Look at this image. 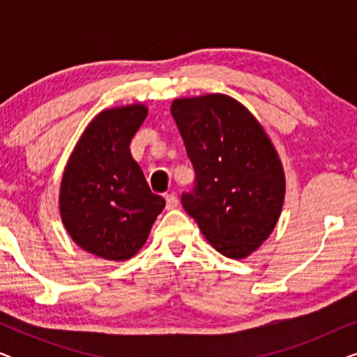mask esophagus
<instances>
[{
    "mask_svg": "<svg viewBox=\"0 0 357 357\" xmlns=\"http://www.w3.org/2000/svg\"><path fill=\"white\" fill-rule=\"evenodd\" d=\"M178 206V199L174 193H167L165 195V208L167 209H174Z\"/></svg>",
    "mask_w": 357,
    "mask_h": 357,
    "instance_id": "1",
    "label": "esophagus"
}]
</instances>
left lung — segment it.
Segmentation results:
<instances>
[{"mask_svg": "<svg viewBox=\"0 0 357 357\" xmlns=\"http://www.w3.org/2000/svg\"><path fill=\"white\" fill-rule=\"evenodd\" d=\"M172 115L195 169L182 204L208 242L229 258L266 241L284 199V172L260 123L232 97L177 99Z\"/></svg>", "mask_w": 357, "mask_h": 357, "instance_id": "obj_1", "label": "left lung"}]
</instances>
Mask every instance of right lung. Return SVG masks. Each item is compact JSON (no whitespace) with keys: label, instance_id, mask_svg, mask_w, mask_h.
<instances>
[{"label":"right lung","instance_id":"right-lung-1","mask_svg":"<svg viewBox=\"0 0 357 357\" xmlns=\"http://www.w3.org/2000/svg\"><path fill=\"white\" fill-rule=\"evenodd\" d=\"M146 115L144 105L102 112L81 136L63 174L60 213L68 234L107 260L133 257L165 206L130 153Z\"/></svg>","mask_w":357,"mask_h":357}]
</instances>
